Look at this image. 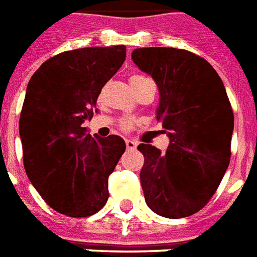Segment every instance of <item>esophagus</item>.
<instances>
[{
    "label": "esophagus",
    "instance_id": "34e87169",
    "mask_svg": "<svg viewBox=\"0 0 257 257\" xmlns=\"http://www.w3.org/2000/svg\"><path fill=\"white\" fill-rule=\"evenodd\" d=\"M125 144H126V148H128V150H134V148H136V146H138V143H136L135 140H132V139H126V140H125Z\"/></svg>",
    "mask_w": 257,
    "mask_h": 257
}]
</instances>
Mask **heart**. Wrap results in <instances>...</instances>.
I'll return each instance as SVG.
<instances>
[{
    "mask_svg": "<svg viewBox=\"0 0 257 257\" xmlns=\"http://www.w3.org/2000/svg\"><path fill=\"white\" fill-rule=\"evenodd\" d=\"M144 79H147V77H144V76H140V75H135L131 77V84H134V83H138L140 80H144ZM131 126V121H123L122 122V128H129Z\"/></svg>",
    "mask_w": 257,
    "mask_h": 257,
    "instance_id": "b5f03b06",
    "label": "heart"
}]
</instances>
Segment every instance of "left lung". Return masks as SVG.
<instances>
[{"instance_id": "obj_1", "label": "left lung", "mask_w": 257, "mask_h": 257, "mask_svg": "<svg viewBox=\"0 0 257 257\" xmlns=\"http://www.w3.org/2000/svg\"><path fill=\"white\" fill-rule=\"evenodd\" d=\"M132 60L157 83V119L170 139L165 153L151 144L138 147L144 199L158 215L185 218L210 201L229 166L231 104L216 70L191 51L144 47Z\"/></svg>"}]
</instances>
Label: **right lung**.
I'll return each instance as SVG.
<instances>
[{
	"label": "right lung",
	"mask_w": 257,
	"mask_h": 257,
	"mask_svg": "<svg viewBox=\"0 0 257 257\" xmlns=\"http://www.w3.org/2000/svg\"><path fill=\"white\" fill-rule=\"evenodd\" d=\"M126 57L123 45L64 51L28 81L19 132L23 162L42 199L60 214L94 215L109 199V176L125 151L119 136L94 138L83 126Z\"/></svg>",
	"instance_id": "add662e5"
}]
</instances>
